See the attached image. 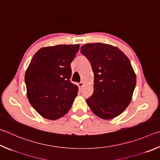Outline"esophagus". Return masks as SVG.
I'll return each instance as SVG.
<instances>
[{
    "label": "esophagus",
    "mask_w": 160,
    "mask_h": 160,
    "mask_svg": "<svg viewBox=\"0 0 160 160\" xmlns=\"http://www.w3.org/2000/svg\"><path fill=\"white\" fill-rule=\"evenodd\" d=\"M83 85H84V82H80V83H78V88H79V89H81L83 87Z\"/></svg>",
    "instance_id": "obj_1"
}]
</instances>
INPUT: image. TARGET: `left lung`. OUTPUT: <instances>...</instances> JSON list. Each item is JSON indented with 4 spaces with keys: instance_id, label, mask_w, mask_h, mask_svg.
<instances>
[{
    "instance_id": "8db88e82",
    "label": "left lung",
    "mask_w": 160,
    "mask_h": 160,
    "mask_svg": "<svg viewBox=\"0 0 160 160\" xmlns=\"http://www.w3.org/2000/svg\"><path fill=\"white\" fill-rule=\"evenodd\" d=\"M80 49L94 72V92L87 103L98 118H116L129 105L136 84L129 58L118 48L105 43H88Z\"/></svg>"
}]
</instances>
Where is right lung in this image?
Returning <instances> with one entry per match:
<instances>
[{"mask_svg":"<svg viewBox=\"0 0 160 160\" xmlns=\"http://www.w3.org/2000/svg\"><path fill=\"white\" fill-rule=\"evenodd\" d=\"M79 45H58L40 48L25 73L31 105L44 118L54 120L67 113L78 92L71 82V63Z\"/></svg>","mask_w":160,"mask_h":160,"instance_id":"1","label":"right lung"}]
</instances>
